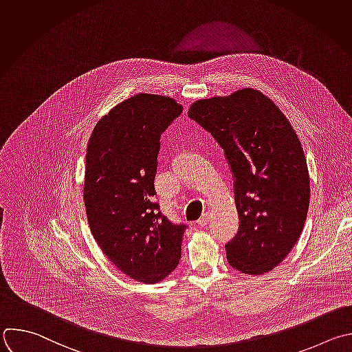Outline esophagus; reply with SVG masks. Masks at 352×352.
I'll use <instances>...</instances> for the list:
<instances>
[{
	"mask_svg": "<svg viewBox=\"0 0 352 352\" xmlns=\"http://www.w3.org/2000/svg\"><path fill=\"white\" fill-rule=\"evenodd\" d=\"M208 219H210V217H208V214L206 212V214H203L199 219H197V223H199V226H204V225H207L208 223Z\"/></svg>",
	"mask_w": 352,
	"mask_h": 352,
	"instance_id": "obj_1",
	"label": "esophagus"
}]
</instances>
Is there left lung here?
Segmentation results:
<instances>
[{
	"mask_svg": "<svg viewBox=\"0 0 352 352\" xmlns=\"http://www.w3.org/2000/svg\"><path fill=\"white\" fill-rule=\"evenodd\" d=\"M188 116L223 149L239 229L225 245L232 268L261 275L297 243L309 206L304 151L290 122L263 92L245 88L196 100Z\"/></svg>",
	"mask_w": 352,
	"mask_h": 352,
	"instance_id": "8db88e82",
	"label": "left lung"
}]
</instances>
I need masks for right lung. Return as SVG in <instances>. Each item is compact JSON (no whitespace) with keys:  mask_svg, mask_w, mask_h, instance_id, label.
I'll list each match as a JSON object with an SVG mask.
<instances>
[{"mask_svg":"<svg viewBox=\"0 0 352 352\" xmlns=\"http://www.w3.org/2000/svg\"><path fill=\"white\" fill-rule=\"evenodd\" d=\"M182 106L173 98L138 94L96 123L87 146L84 203L92 235L127 276L157 283L181 258L185 223L155 201L160 137Z\"/></svg>","mask_w":352,"mask_h":352,"instance_id":"add662e5","label":"right lung"}]
</instances>
